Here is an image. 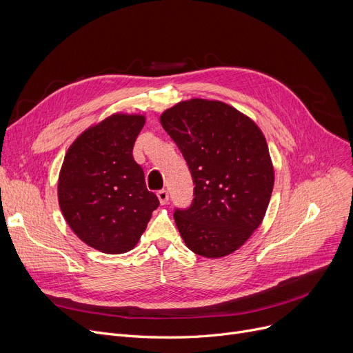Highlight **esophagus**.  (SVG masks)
I'll use <instances>...</instances> for the list:
<instances>
[{"mask_svg":"<svg viewBox=\"0 0 353 353\" xmlns=\"http://www.w3.org/2000/svg\"><path fill=\"white\" fill-rule=\"evenodd\" d=\"M157 197H159V200H160L161 205H165L167 200H169V193H167V190H165V189H161V190H159V192H157Z\"/></svg>","mask_w":353,"mask_h":353,"instance_id":"34e87169","label":"esophagus"}]
</instances>
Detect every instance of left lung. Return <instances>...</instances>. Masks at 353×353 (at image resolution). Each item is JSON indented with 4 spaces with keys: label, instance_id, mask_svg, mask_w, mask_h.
<instances>
[{
    "label": "left lung",
    "instance_id": "obj_1",
    "mask_svg": "<svg viewBox=\"0 0 353 353\" xmlns=\"http://www.w3.org/2000/svg\"><path fill=\"white\" fill-rule=\"evenodd\" d=\"M160 123L194 184L192 205L174 209L180 236L196 254H230L262 223L272 196L274 174L263 133L236 108L201 99L165 110Z\"/></svg>",
    "mask_w": 353,
    "mask_h": 353
}]
</instances>
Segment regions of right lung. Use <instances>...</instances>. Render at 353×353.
<instances>
[{"mask_svg":"<svg viewBox=\"0 0 353 353\" xmlns=\"http://www.w3.org/2000/svg\"><path fill=\"white\" fill-rule=\"evenodd\" d=\"M143 125V116H111L85 130L64 157L59 179L64 219L84 243L103 253L132 250L160 205L133 157Z\"/></svg>","mask_w":353,"mask_h":353,"instance_id":"add662e5","label":"right lung"}]
</instances>
